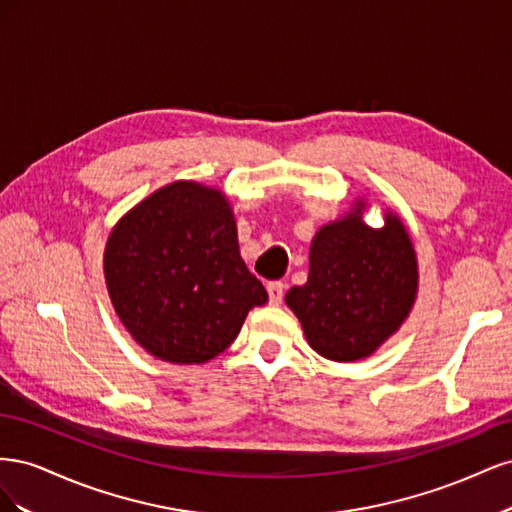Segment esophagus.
Here are the masks:
<instances>
[{
	"label": "esophagus",
	"instance_id": "1",
	"mask_svg": "<svg viewBox=\"0 0 512 512\" xmlns=\"http://www.w3.org/2000/svg\"><path fill=\"white\" fill-rule=\"evenodd\" d=\"M267 292H269L271 305H280L282 297H284V284L282 282H269L267 284Z\"/></svg>",
	"mask_w": 512,
	"mask_h": 512
}]
</instances>
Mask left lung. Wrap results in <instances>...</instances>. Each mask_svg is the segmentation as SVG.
I'll list each match as a JSON object with an SVG mask.
<instances>
[{"instance_id":"left-lung-1","label":"left lung","mask_w":512,"mask_h":512,"mask_svg":"<svg viewBox=\"0 0 512 512\" xmlns=\"http://www.w3.org/2000/svg\"><path fill=\"white\" fill-rule=\"evenodd\" d=\"M367 200L318 228L309 245V275L286 292L307 344L337 363L374 354L410 316L418 294V258L399 213L384 226L363 222Z\"/></svg>"}]
</instances>
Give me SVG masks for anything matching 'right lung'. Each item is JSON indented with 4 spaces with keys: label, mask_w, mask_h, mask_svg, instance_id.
<instances>
[{
    "label": "right lung",
    "mask_w": 512,
    "mask_h": 512,
    "mask_svg": "<svg viewBox=\"0 0 512 512\" xmlns=\"http://www.w3.org/2000/svg\"><path fill=\"white\" fill-rule=\"evenodd\" d=\"M108 297L123 327L173 365L215 359L269 294L239 252L222 190L173 181L134 205L104 247Z\"/></svg>",
    "instance_id": "right-lung-1"
}]
</instances>
